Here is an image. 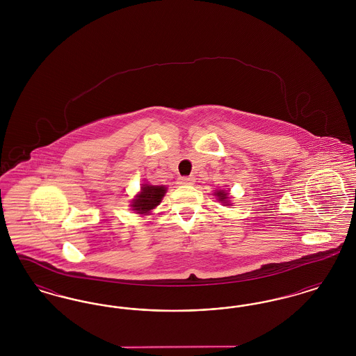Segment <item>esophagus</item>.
<instances>
[{"mask_svg": "<svg viewBox=\"0 0 356 356\" xmlns=\"http://www.w3.org/2000/svg\"><path fill=\"white\" fill-rule=\"evenodd\" d=\"M195 181H196L195 176H188V177H180L179 179L180 186H192V184H195Z\"/></svg>", "mask_w": 356, "mask_h": 356, "instance_id": "obj_1", "label": "esophagus"}]
</instances>
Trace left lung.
Here are the masks:
<instances>
[{"mask_svg": "<svg viewBox=\"0 0 356 356\" xmlns=\"http://www.w3.org/2000/svg\"><path fill=\"white\" fill-rule=\"evenodd\" d=\"M213 195L218 197V200H219L220 203H224L225 205H231L229 202H228V199H229V197H228V193L224 192L222 189H221V191H216Z\"/></svg>", "mask_w": 356, "mask_h": 356, "instance_id": "8db88e82", "label": "left lung"}]
</instances>
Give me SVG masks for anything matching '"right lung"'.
Returning a JSON list of instances; mask_svg holds the SVG:
<instances>
[{
	"instance_id": "add662e5",
	"label": "right lung",
	"mask_w": 356,
	"mask_h": 356,
	"mask_svg": "<svg viewBox=\"0 0 356 356\" xmlns=\"http://www.w3.org/2000/svg\"><path fill=\"white\" fill-rule=\"evenodd\" d=\"M167 192L165 186H149L143 184L138 195H136L131 207L138 215H149V212L161 203L164 195Z\"/></svg>"
}]
</instances>
